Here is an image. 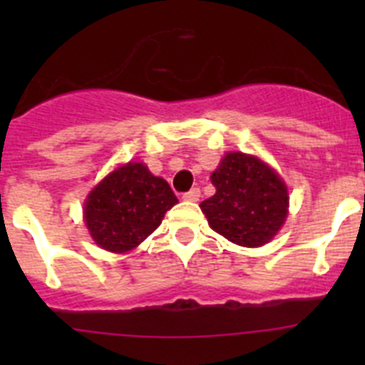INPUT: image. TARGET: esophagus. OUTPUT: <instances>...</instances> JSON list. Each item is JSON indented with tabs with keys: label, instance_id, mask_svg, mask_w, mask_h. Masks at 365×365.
<instances>
[{
	"label": "esophagus",
	"instance_id": "obj_1",
	"mask_svg": "<svg viewBox=\"0 0 365 365\" xmlns=\"http://www.w3.org/2000/svg\"><path fill=\"white\" fill-rule=\"evenodd\" d=\"M199 197H201V190L199 188H192L190 192H186L185 195H182V199H185V201H192V202L199 201Z\"/></svg>",
	"mask_w": 365,
	"mask_h": 365
}]
</instances>
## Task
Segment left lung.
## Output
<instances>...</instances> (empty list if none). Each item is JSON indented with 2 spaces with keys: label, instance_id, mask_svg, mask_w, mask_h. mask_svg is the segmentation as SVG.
<instances>
[{
  "label": "left lung",
  "instance_id": "obj_1",
  "mask_svg": "<svg viewBox=\"0 0 365 365\" xmlns=\"http://www.w3.org/2000/svg\"><path fill=\"white\" fill-rule=\"evenodd\" d=\"M210 180L215 193L199 206L212 230L247 248L263 247L278 235L289 215V188L269 163L227 151Z\"/></svg>",
  "mask_w": 365,
  "mask_h": 365
}]
</instances>
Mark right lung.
Segmentation results:
<instances>
[{"label": "right lung", "mask_w": 365, "mask_h": 365, "mask_svg": "<svg viewBox=\"0 0 365 365\" xmlns=\"http://www.w3.org/2000/svg\"><path fill=\"white\" fill-rule=\"evenodd\" d=\"M177 202L163 177H155L140 160H130L113 168L87 193L83 222L96 247L128 254L160 227Z\"/></svg>", "instance_id": "1"}]
</instances>
